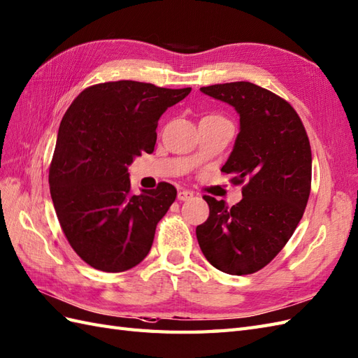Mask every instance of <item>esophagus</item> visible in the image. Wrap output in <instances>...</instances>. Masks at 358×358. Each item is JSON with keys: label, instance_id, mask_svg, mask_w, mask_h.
Masks as SVG:
<instances>
[{"label": "esophagus", "instance_id": "34e87169", "mask_svg": "<svg viewBox=\"0 0 358 358\" xmlns=\"http://www.w3.org/2000/svg\"><path fill=\"white\" fill-rule=\"evenodd\" d=\"M177 196H178L180 201H189V199L194 198V192H190V190H180Z\"/></svg>", "mask_w": 358, "mask_h": 358}]
</instances>
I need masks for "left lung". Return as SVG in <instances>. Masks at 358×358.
I'll list each match as a JSON object with an SVG mask.
<instances>
[{
    "label": "left lung",
    "instance_id": "8db88e82",
    "mask_svg": "<svg viewBox=\"0 0 358 358\" xmlns=\"http://www.w3.org/2000/svg\"><path fill=\"white\" fill-rule=\"evenodd\" d=\"M241 115V131L222 166L242 201L204 196L210 215L196 227L199 248L212 266L230 275L260 271L289 242L311 187V148L301 117L286 99L250 81L201 87Z\"/></svg>",
    "mask_w": 358,
    "mask_h": 358
}]
</instances>
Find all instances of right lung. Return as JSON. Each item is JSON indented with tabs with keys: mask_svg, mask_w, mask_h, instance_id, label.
<instances>
[{
	"mask_svg": "<svg viewBox=\"0 0 358 358\" xmlns=\"http://www.w3.org/2000/svg\"><path fill=\"white\" fill-rule=\"evenodd\" d=\"M190 90L107 81L85 89L66 110L50 164V192L63 233L89 266L124 272L148 255L177 189L160 182L134 195L128 166L154 151L160 116Z\"/></svg>",
	"mask_w": 358,
	"mask_h": 358,
	"instance_id": "obj_1",
	"label": "right lung"
}]
</instances>
